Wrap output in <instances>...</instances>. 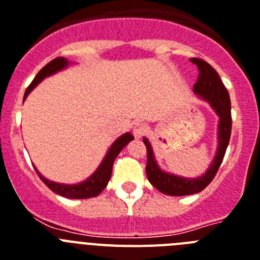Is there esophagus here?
Returning a JSON list of instances; mask_svg holds the SVG:
<instances>
[{"label":"esophagus","mask_w":260,"mask_h":260,"mask_svg":"<svg viewBox=\"0 0 260 260\" xmlns=\"http://www.w3.org/2000/svg\"><path fill=\"white\" fill-rule=\"evenodd\" d=\"M146 131H148V128H146L145 124L137 123L136 125L133 127V135H135L136 139H140V137H143L144 135H145Z\"/></svg>","instance_id":"34e87169"}]
</instances>
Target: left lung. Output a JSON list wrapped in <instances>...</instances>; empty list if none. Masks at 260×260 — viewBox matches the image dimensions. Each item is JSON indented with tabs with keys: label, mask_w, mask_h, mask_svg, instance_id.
I'll list each match as a JSON object with an SVG mask.
<instances>
[{
	"label": "left lung",
	"mask_w": 260,
	"mask_h": 260,
	"mask_svg": "<svg viewBox=\"0 0 260 260\" xmlns=\"http://www.w3.org/2000/svg\"><path fill=\"white\" fill-rule=\"evenodd\" d=\"M191 62H193L199 69V78L193 85V92L199 99L208 103L218 116L217 149L209 168L204 174L196 178H186L162 170L155 159L149 140L143 137L148 150V162H146L148 180L158 191L170 196L193 195L203 191L211 183L224 159L225 152L229 145L230 133H232V111H230L232 107H230L229 92L225 89L220 76L208 62H205L202 58H191Z\"/></svg>",
	"instance_id": "1"
}]
</instances>
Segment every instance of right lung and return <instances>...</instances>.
Here are the masks:
<instances>
[{"instance_id": "obj_1", "label": "right lung", "mask_w": 260, "mask_h": 260, "mask_svg": "<svg viewBox=\"0 0 260 260\" xmlns=\"http://www.w3.org/2000/svg\"><path fill=\"white\" fill-rule=\"evenodd\" d=\"M69 65H72V62L69 60H67L65 57H57L55 60H52L51 62L43 68L39 73L36 74V77L34 78L32 82L30 83V86L27 87L26 92H24V99L28 96L31 91L35 89L40 82H42L44 78L49 76H53L57 72L64 71L65 68H68ZM133 140V136L129 132L124 133L120 137H117L115 140L112 145L108 148L107 153H106L103 161L101 162V165L98 166L94 173L90 175L87 179H85L83 182L76 184H64V183H57V182H53V180L47 179L46 177H43L42 174L39 173V170L35 168L36 173L40 177V179L46 183V186L49 189H52L53 192L57 193L60 196H64L68 199H89V198H95L99 193L102 192L103 189L107 187L108 182H110V178H111L112 173V165H114L115 158L117 157V154L123 150V148L125 145L131 143Z\"/></svg>"}]
</instances>
